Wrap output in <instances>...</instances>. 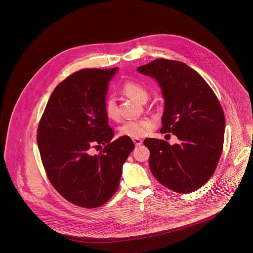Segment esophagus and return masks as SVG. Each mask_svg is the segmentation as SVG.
<instances>
[{"label": "esophagus", "mask_w": 253, "mask_h": 253, "mask_svg": "<svg viewBox=\"0 0 253 253\" xmlns=\"http://www.w3.org/2000/svg\"><path fill=\"white\" fill-rule=\"evenodd\" d=\"M132 141H133V143H134L135 146H139V145L142 144V140L140 138H138V137H133Z\"/></svg>", "instance_id": "obj_1"}]
</instances>
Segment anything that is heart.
<instances>
[{
  "instance_id": "b5f03b06",
  "label": "heart",
  "mask_w": 253,
  "mask_h": 253,
  "mask_svg": "<svg viewBox=\"0 0 253 253\" xmlns=\"http://www.w3.org/2000/svg\"><path fill=\"white\" fill-rule=\"evenodd\" d=\"M122 91L125 95L130 96L138 102H144L147 100L149 93L144 85L128 81L122 85ZM105 113L106 116L112 121H119L120 114L118 106L114 97H108L105 101ZM154 127V121L149 119L133 120L124 122L120 127V134L128 137H142L150 132Z\"/></svg>"
}]
</instances>
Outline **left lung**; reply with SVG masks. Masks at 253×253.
<instances>
[{
    "label": "left lung",
    "mask_w": 253,
    "mask_h": 253,
    "mask_svg": "<svg viewBox=\"0 0 253 253\" xmlns=\"http://www.w3.org/2000/svg\"><path fill=\"white\" fill-rule=\"evenodd\" d=\"M137 71L156 79L164 97L161 133L179 142L146 138L150 169L159 183L179 193H193L212 176L224 144L225 115L204 79L177 60L157 59Z\"/></svg>",
    "instance_id": "obj_1"
}]
</instances>
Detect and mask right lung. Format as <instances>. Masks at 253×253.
Returning <instances> with one entry per match:
<instances>
[{"instance_id":"right-lung-1","label":"right lung","mask_w":253,"mask_h":253,"mask_svg":"<svg viewBox=\"0 0 253 253\" xmlns=\"http://www.w3.org/2000/svg\"><path fill=\"white\" fill-rule=\"evenodd\" d=\"M118 68H87L57 85L38 126L37 142L52 186L70 203L94 209L119 189L122 166L134 148L121 136L110 142L105 96ZM104 144L98 155L93 148Z\"/></svg>"}]
</instances>
